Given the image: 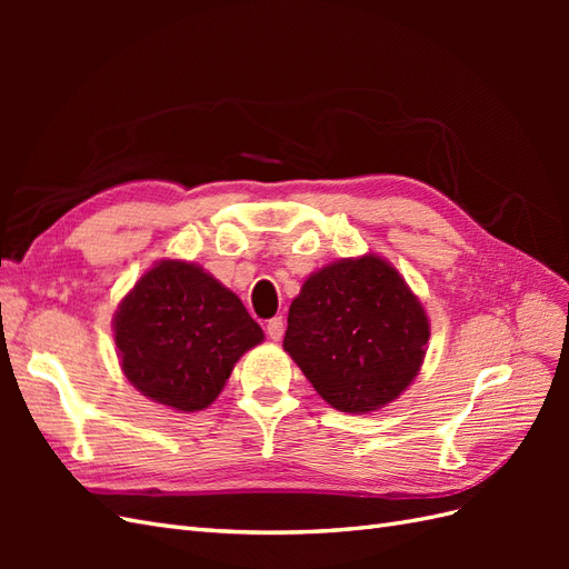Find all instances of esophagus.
I'll return each instance as SVG.
<instances>
[{"label":"esophagus","instance_id":"1","mask_svg":"<svg viewBox=\"0 0 569 569\" xmlns=\"http://www.w3.org/2000/svg\"><path fill=\"white\" fill-rule=\"evenodd\" d=\"M266 332H268V337H270L272 341H280L282 335H284V320H282V316L270 318L268 325H266Z\"/></svg>","mask_w":569,"mask_h":569}]
</instances>
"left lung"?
<instances>
[{
	"label": "left lung",
	"instance_id": "8db88e82",
	"mask_svg": "<svg viewBox=\"0 0 569 569\" xmlns=\"http://www.w3.org/2000/svg\"><path fill=\"white\" fill-rule=\"evenodd\" d=\"M429 339L420 299L385 258H341L289 306L284 351L332 408H385L416 380Z\"/></svg>",
	"mask_w": 569,
	"mask_h": 569
}]
</instances>
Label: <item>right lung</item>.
Here are the masks:
<instances>
[{
	"label": "right lung",
	"instance_id": "obj_1",
	"mask_svg": "<svg viewBox=\"0 0 569 569\" xmlns=\"http://www.w3.org/2000/svg\"><path fill=\"white\" fill-rule=\"evenodd\" d=\"M116 349L130 385L180 412L209 408L234 363L263 330L244 303L197 263L166 258L149 268L113 316Z\"/></svg>",
	"mask_w": 569,
	"mask_h": 569
}]
</instances>
